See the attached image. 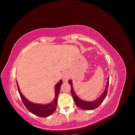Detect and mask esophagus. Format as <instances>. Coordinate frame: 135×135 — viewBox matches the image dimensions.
I'll list each match as a JSON object with an SVG mask.
<instances>
[{"label":"esophagus","mask_w":135,"mask_h":135,"mask_svg":"<svg viewBox=\"0 0 135 135\" xmlns=\"http://www.w3.org/2000/svg\"><path fill=\"white\" fill-rule=\"evenodd\" d=\"M69 78H69V75H68L67 73V72L64 73L63 76H62V79H63V80L64 81L67 82L68 80L69 79Z\"/></svg>","instance_id":"obj_1"}]
</instances>
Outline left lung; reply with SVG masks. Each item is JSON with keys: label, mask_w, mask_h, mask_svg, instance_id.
<instances>
[{"label": "left lung", "mask_w": 135, "mask_h": 135, "mask_svg": "<svg viewBox=\"0 0 135 135\" xmlns=\"http://www.w3.org/2000/svg\"><path fill=\"white\" fill-rule=\"evenodd\" d=\"M68 83L70 84L71 85V94L72 95V97H73V98H74V100L76 103V106L78 107H79V108L83 110H91L95 109L97 108V107H98L102 103L104 99L105 98L107 94V90H108L109 84V78L108 79V80H107L106 89H105V91H103L102 94L100 96V97L98 99L95 100V101H91V102H87V101H83V100H82V99H81L74 92V89H73V88H72V81L71 80L68 81Z\"/></svg>", "instance_id": "left-lung-1"}]
</instances>
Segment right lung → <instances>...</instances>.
Returning <instances> with one entry per match:
<instances>
[{
  "label": "right lung",
  "mask_w": 135,
  "mask_h": 135,
  "mask_svg": "<svg viewBox=\"0 0 135 135\" xmlns=\"http://www.w3.org/2000/svg\"><path fill=\"white\" fill-rule=\"evenodd\" d=\"M17 83V82H16ZM63 81L60 80V81L57 83L55 86V98L54 101L50 103H49L47 105H39V104H35L28 101V99L23 95L19 89L17 83V89L19 94L20 95L22 101L24 103V106L29 112L37 115L40 117H47L50 115H51L55 111L57 103V98L60 92V89L61 85L62 84Z\"/></svg>",
  "instance_id": "obj_1"
}]
</instances>
